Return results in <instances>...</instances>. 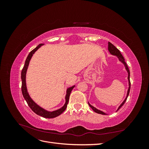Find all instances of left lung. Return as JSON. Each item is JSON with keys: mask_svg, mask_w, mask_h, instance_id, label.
Returning <instances> with one entry per match:
<instances>
[{"mask_svg": "<svg viewBox=\"0 0 149 149\" xmlns=\"http://www.w3.org/2000/svg\"><path fill=\"white\" fill-rule=\"evenodd\" d=\"M108 50H109V52H110V53L111 54V55H115V56H118V58H119V60L120 61H121V62L123 63L124 65L125 69H126V70H127V73H128V78H128V81H129V89H128L127 93V96H126L125 99L124 100V101L123 102V103H122L119 106V107H118V110H117V111H118V110L120 109V108L124 104L125 102L126 101V100H127V97H128V96H129V92H130V71H129V68H128V66H127V65L126 64V63H125V61L124 58L123 56L122 55V54H121V53L120 52V51L114 45H112V44L111 43H110V42H108ZM88 104H89V106L90 107H91V109H92L94 112H96V113L103 114V115H106V114L104 113V112H102V111H100V110H98L97 109H96V107H94V106H91L89 102H88Z\"/></svg>", "mask_w": 149, "mask_h": 149, "instance_id": "8db88e82", "label": "left lung"}]
</instances>
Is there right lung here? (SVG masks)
I'll list each match as a JSON object with an SVG mask.
<instances>
[{"mask_svg": "<svg viewBox=\"0 0 149 149\" xmlns=\"http://www.w3.org/2000/svg\"><path fill=\"white\" fill-rule=\"evenodd\" d=\"M42 45H43V44L41 43L39 44L36 47L35 49H33L32 51H31L30 52V53L29 54V55L26 58V59L25 60V63L24 66L23 68V69L22 70V73H21V79H22V94H23V96L24 97V99L25 100V101L27 102L29 106L30 107V109L32 110L35 114H37V115H39L40 116L43 117V118H56V117L60 116L61 113L63 112L66 108L67 107L68 104V101H69V98H70V96L71 92L72 91L74 87V86L72 87H70L69 88L67 89L66 91V95L65 97V100H66V102L65 105L63 106L60 109L54 111L52 112H49L48 111H46L45 109H43L42 107H40L38 105H37L32 100H31V97H30L29 94L27 92V89H26V70H27L28 66L29 65V62L30 60H31V56H33V54L35 53V52L37 50V49L40 47H42Z\"/></svg>", "mask_w": 149, "mask_h": 149, "instance_id": "1", "label": "right lung"}]
</instances>
